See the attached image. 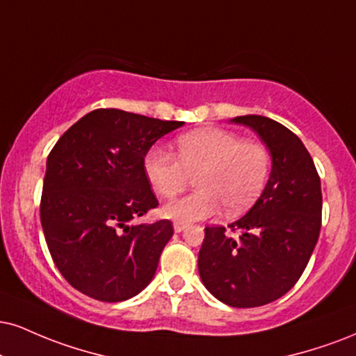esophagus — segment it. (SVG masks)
Wrapping results in <instances>:
<instances>
[{
  "mask_svg": "<svg viewBox=\"0 0 356 356\" xmlns=\"http://www.w3.org/2000/svg\"><path fill=\"white\" fill-rule=\"evenodd\" d=\"M187 225H189V224H186V222L175 220V222H174V230L179 234V232H182V230H186Z\"/></svg>",
  "mask_w": 356,
  "mask_h": 356,
  "instance_id": "obj_1",
  "label": "esophagus"
}]
</instances>
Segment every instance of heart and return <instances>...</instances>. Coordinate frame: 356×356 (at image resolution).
Wrapping results in <instances>:
<instances>
[{"label": "heart", "instance_id": "b5f03b06", "mask_svg": "<svg viewBox=\"0 0 356 356\" xmlns=\"http://www.w3.org/2000/svg\"><path fill=\"white\" fill-rule=\"evenodd\" d=\"M175 147L177 159L162 147L149 149L144 156L145 177L162 199L181 194L195 177V192L162 209L169 219L202 220L216 216L220 205L227 216H238L259 199L268 181L267 147L232 131L202 127L179 136Z\"/></svg>", "mask_w": 356, "mask_h": 356}]
</instances>
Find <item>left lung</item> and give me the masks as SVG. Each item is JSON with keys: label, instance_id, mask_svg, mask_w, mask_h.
Instances as JSON below:
<instances>
[{"label": "left lung", "instance_id": "1", "mask_svg": "<svg viewBox=\"0 0 356 356\" xmlns=\"http://www.w3.org/2000/svg\"><path fill=\"white\" fill-rule=\"evenodd\" d=\"M270 151L267 186L245 216L205 227L199 275L217 300L235 308L267 305L289 292L305 270L322 227V186L314 159L292 131L265 115H238Z\"/></svg>", "mask_w": 356, "mask_h": 356}]
</instances>
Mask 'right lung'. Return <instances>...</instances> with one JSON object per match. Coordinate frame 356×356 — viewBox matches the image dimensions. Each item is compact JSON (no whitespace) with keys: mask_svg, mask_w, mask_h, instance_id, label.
<instances>
[{"mask_svg":"<svg viewBox=\"0 0 356 356\" xmlns=\"http://www.w3.org/2000/svg\"><path fill=\"white\" fill-rule=\"evenodd\" d=\"M184 126L121 109H96L59 137L46 162L41 225L56 267L101 302H122L151 284L172 237L170 220L134 224L156 195L144 156Z\"/></svg>","mask_w":356,"mask_h":356,"instance_id":"right-lung-1","label":"right lung"}]
</instances>
